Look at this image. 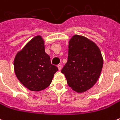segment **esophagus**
<instances>
[{"label": "esophagus", "instance_id": "1", "mask_svg": "<svg viewBox=\"0 0 120 120\" xmlns=\"http://www.w3.org/2000/svg\"><path fill=\"white\" fill-rule=\"evenodd\" d=\"M57 67H58V70L59 71H60L61 69H62V65H60V64H59V65H58Z\"/></svg>", "mask_w": 120, "mask_h": 120}]
</instances>
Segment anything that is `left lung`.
Masks as SVG:
<instances>
[{
	"instance_id": "obj_1",
	"label": "left lung",
	"mask_w": 120,
	"mask_h": 120,
	"mask_svg": "<svg viewBox=\"0 0 120 120\" xmlns=\"http://www.w3.org/2000/svg\"><path fill=\"white\" fill-rule=\"evenodd\" d=\"M103 64L98 45L86 37L75 34L69 42L68 62L61 72L73 90L83 93L96 83Z\"/></svg>"
}]
</instances>
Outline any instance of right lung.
<instances>
[{"label":"right lung","mask_w":120,"mask_h":120,"mask_svg":"<svg viewBox=\"0 0 120 120\" xmlns=\"http://www.w3.org/2000/svg\"><path fill=\"white\" fill-rule=\"evenodd\" d=\"M14 71L22 85L32 91L44 90L51 84L58 68L51 64L41 36L32 38L17 52Z\"/></svg>","instance_id":"obj_1"}]
</instances>
